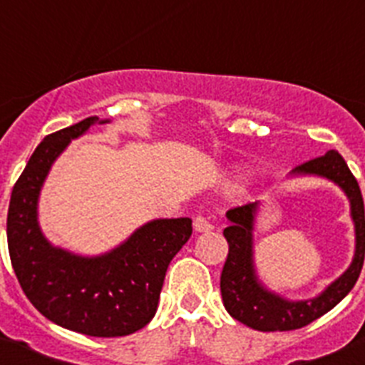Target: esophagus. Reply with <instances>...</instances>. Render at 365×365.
<instances>
[{
  "instance_id": "1",
  "label": "esophagus",
  "mask_w": 365,
  "mask_h": 365,
  "mask_svg": "<svg viewBox=\"0 0 365 365\" xmlns=\"http://www.w3.org/2000/svg\"><path fill=\"white\" fill-rule=\"evenodd\" d=\"M193 228H195V232H210L214 227H212V222L208 219L197 215V217L193 219Z\"/></svg>"
}]
</instances>
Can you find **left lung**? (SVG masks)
<instances>
[{
  "instance_id": "left-lung-1",
  "label": "left lung",
  "mask_w": 365,
  "mask_h": 365,
  "mask_svg": "<svg viewBox=\"0 0 365 365\" xmlns=\"http://www.w3.org/2000/svg\"><path fill=\"white\" fill-rule=\"evenodd\" d=\"M292 175H318L333 180L349 199L354 222V256L349 269L312 299L291 302L269 291L257 279L254 267V221L259 202L230 208V221L222 235L228 241V256L221 272V296L232 318L256 331H294L329 312L349 294L360 276L365 257V212L360 186L338 151L307 160L292 170Z\"/></svg>"
}]
</instances>
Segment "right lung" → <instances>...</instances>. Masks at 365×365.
Listing matches in <instances>:
<instances>
[{"instance_id":"add662e5","label":"right lung","mask_w":365,"mask_h":365,"mask_svg":"<svg viewBox=\"0 0 365 365\" xmlns=\"http://www.w3.org/2000/svg\"><path fill=\"white\" fill-rule=\"evenodd\" d=\"M95 122L51 133L12 188L6 241L12 269L29 302L60 327L87 336L131 334L157 312L168 265L192 235V219H153L102 256H78L45 240L38 222L40 190L58 155Z\"/></svg>"}]
</instances>
